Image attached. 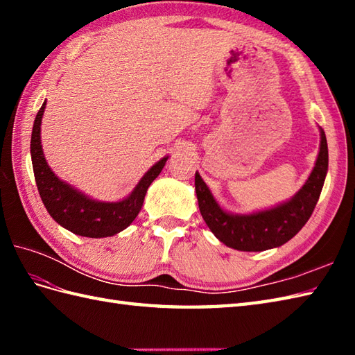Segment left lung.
<instances>
[{"mask_svg": "<svg viewBox=\"0 0 355 355\" xmlns=\"http://www.w3.org/2000/svg\"><path fill=\"white\" fill-rule=\"evenodd\" d=\"M327 171L328 143L325 131L320 130V150L314 169L302 189L290 201L252 215H232L218 206L200 173H195L200 212L210 232L227 247L241 252L268 250L290 241L310 220L325 183Z\"/></svg>", "mask_w": 355, "mask_h": 355, "instance_id": "left-lung-1", "label": "left lung"}]
</instances>
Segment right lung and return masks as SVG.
<instances>
[{"label": "right lung", "instance_id": "right-lung-1", "mask_svg": "<svg viewBox=\"0 0 355 355\" xmlns=\"http://www.w3.org/2000/svg\"><path fill=\"white\" fill-rule=\"evenodd\" d=\"M44 110L45 102L35 119L32 140H30V154H32L37 192L41 195L47 212L58 224L80 236L105 238L122 232L139 215L148 187L162 172L168 157L157 162L143 175L128 198L119 202L94 201L61 182L45 162L41 146V120Z\"/></svg>", "mask_w": 355, "mask_h": 355}]
</instances>
